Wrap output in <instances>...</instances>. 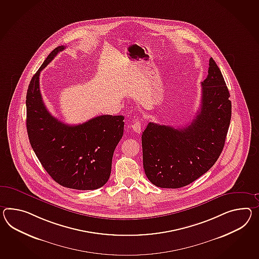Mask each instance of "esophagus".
I'll list each match as a JSON object with an SVG mask.
<instances>
[{
    "mask_svg": "<svg viewBox=\"0 0 259 259\" xmlns=\"http://www.w3.org/2000/svg\"><path fill=\"white\" fill-rule=\"evenodd\" d=\"M131 127H132L134 132L138 133V134L141 133V121L140 120H134Z\"/></svg>",
    "mask_w": 259,
    "mask_h": 259,
    "instance_id": "1",
    "label": "esophagus"
}]
</instances>
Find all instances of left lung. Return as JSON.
Returning a JSON list of instances; mask_svg holds the SVG:
<instances>
[{"mask_svg":"<svg viewBox=\"0 0 259 259\" xmlns=\"http://www.w3.org/2000/svg\"><path fill=\"white\" fill-rule=\"evenodd\" d=\"M201 86L200 109L189 125L174 128L149 122L142 133L146 176L157 187L188 185L205 174L221 154L231 120V101L212 58Z\"/></svg>","mask_w":259,"mask_h":259,"instance_id":"8db88e82","label":"left lung"}]
</instances>
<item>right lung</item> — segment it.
Masks as SVG:
<instances>
[{
  "instance_id": "right-lung-1",
  "label": "right lung",
  "mask_w": 259,
  "mask_h": 259,
  "mask_svg": "<svg viewBox=\"0 0 259 259\" xmlns=\"http://www.w3.org/2000/svg\"><path fill=\"white\" fill-rule=\"evenodd\" d=\"M51 51L29 84L26 95L27 132L33 152L60 185L76 190L98 189L107 183L116 146L123 135V116L101 115L77 125L65 124L45 106L40 72L63 51Z\"/></svg>"
}]
</instances>
